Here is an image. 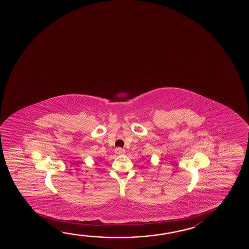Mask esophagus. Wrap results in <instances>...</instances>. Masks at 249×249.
Here are the masks:
<instances>
[{"mask_svg":"<svg viewBox=\"0 0 249 249\" xmlns=\"http://www.w3.org/2000/svg\"><path fill=\"white\" fill-rule=\"evenodd\" d=\"M115 153H116V154H119V155H121V154L125 153V150L123 149V148H121V147H117V148L115 149Z\"/></svg>","mask_w":249,"mask_h":249,"instance_id":"obj_1","label":"esophagus"}]
</instances>
